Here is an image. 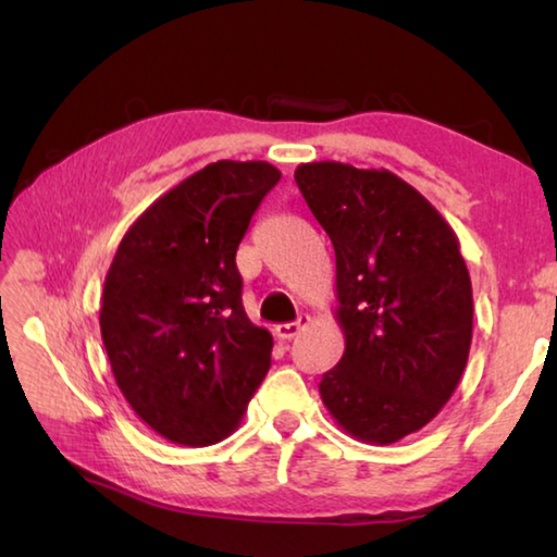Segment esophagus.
Masks as SVG:
<instances>
[{
  "label": "esophagus",
  "mask_w": 557,
  "mask_h": 557,
  "mask_svg": "<svg viewBox=\"0 0 557 557\" xmlns=\"http://www.w3.org/2000/svg\"><path fill=\"white\" fill-rule=\"evenodd\" d=\"M307 324H309V317H299L297 322H289V324H277L275 336L282 338V342H289V338H295Z\"/></svg>",
  "instance_id": "esophagus-1"
}]
</instances>
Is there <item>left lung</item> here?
Returning a JSON list of instances; mask_svg holds the SVG:
<instances>
[{
  "instance_id": "8db88e82",
  "label": "left lung",
  "mask_w": 557,
  "mask_h": 557,
  "mask_svg": "<svg viewBox=\"0 0 557 557\" xmlns=\"http://www.w3.org/2000/svg\"><path fill=\"white\" fill-rule=\"evenodd\" d=\"M301 196L336 256L342 361L319 393L348 435L391 445L442 410L471 346V280L459 240L388 169L301 164Z\"/></svg>"
}]
</instances>
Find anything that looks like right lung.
Instances as JSON below:
<instances>
[{
	"instance_id": "right-lung-1",
	"label": "right lung",
	"mask_w": 557,
	"mask_h": 557,
	"mask_svg": "<svg viewBox=\"0 0 557 557\" xmlns=\"http://www.w3.org/2000/svg\"><path fill=\"white\" fill-rule=\"evenodd\" d=\"M277 182L268 162L203 166L149 206L112 258L100 307L112 375L176 445L228 437L268 375L272 336L245 314L235 250Z\"/></svg>"
}]
</instances>
